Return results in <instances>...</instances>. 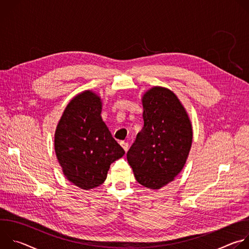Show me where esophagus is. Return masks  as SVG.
Here are the masks:
<instances>
[{"instance_id": "34e87169", "label": "esophagus", "mask_w": 249, "mask_h": 249, "mask_svg": "<svg viewBox=\"0 0 249 249\" xmlns=\"http://www.w3.org/2000/svg\"><path fill=\"white\" fill-rule=\"evenodd\" d=\"M120 145L122 146V148L124 149L125 152L128 151V149H129V144L128 143H126V142H120Z\"/></svg>"}]
</instances>
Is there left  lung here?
I'll list each match as a JSON object with an SVG mask.
<instances>
[{"mask_svg": "<svg viewBox=\"0 0 249 249\" xmlns=\"http://www.w3.org/2000/svg\"><path fill=\"white\" fill-rule=\"evenodd\" d=\"M144 127L127 153L136 180L158 190L183 169L192 146L189 115L177 95L153 87L142 96Z\"/></svg>", "mask_w": 249, "mask_h": 249, "instance_id": "left-lung-1", "label": "left lung"}]
</instances>
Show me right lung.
Segmentation results:
<instances>
[{"label":"right lung","mask_w":249,"mask_h":249,"mask_svg":"<svg viewBox=\"0 0 249 249\" xmlns=\"http://www.w3.org/2000/svg\"><path fill=\"white\" fill-rule=\"evenodd\" d=\"M102 100L92 90H84L67 104L57 124L54 149L66 178L81 189L102 184L110 164L124 150L101 118Z\"/></svg>","instance_id":"add662e5"}]
</instances>
